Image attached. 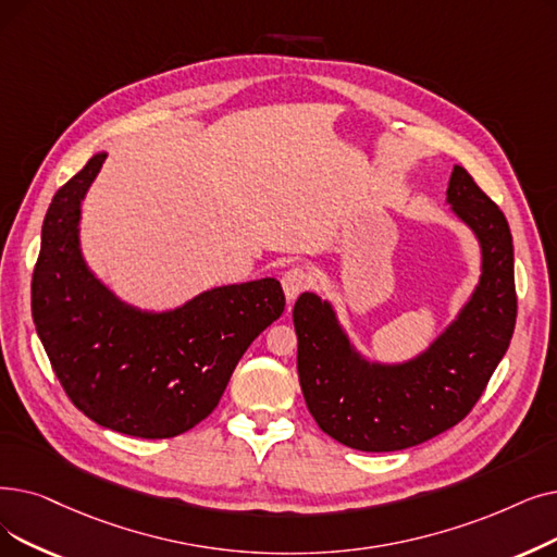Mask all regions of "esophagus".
<instances>
[{"label": "esophagus", "mask_w": 557, "mask_h": 557, "mask_svg": "<svg viewBox=\"0 0 557 557\" xmlns=\"http://www.w3.org/2000/svg\"><path fill=\"white\" fill-rule=\"evenodd\" d=\"M313 282L311 273H307L305 269H288L282 275V288H284V296L288 302H294L305 288H309Z\"/></svg>", "instance_id": "obj_1"}]
</instances>
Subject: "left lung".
Masks as SVG:
<instances>
[{"label":"left lung","instance_id":"8db88e82","mask_svg":"<svg viewBox=\"0 0 557 557\" xmlns=\"http://www.w3.org/2000/svg\"><path fill=\"white\" fill-rule=\"evenodd\" d=\"M446 205L480 248V277L455 319L417 355L386 361L359 350L332 300L300 294L294 307L298 377L319 428L338 444L389 453L462 421L503 359L517 321L515 248L503 211L455 165Z\"/></svg>","mask_w":557,"mask_h":557}]
</instances>
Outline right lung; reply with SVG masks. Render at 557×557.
Wrapping results in <instances>:
<instances>
[{"label":"right lung","instance_id":"add662e5","mask_svg":"<svg viewBox=\"0 0 557 557\" xmlns=\"http://www.w3.org/2000/svg\"><path fill=\"white\" fill-rule=\"evenodd\" d=\"M107 152L88 159L47 209L32 313L67 398L98 425L168 440L219 405L255 338L284 311L275 277L207 288L173 309L120 298L82 248V205Z\"/></svg>","mask_w":557,"mask_h":557}]
</instances>
